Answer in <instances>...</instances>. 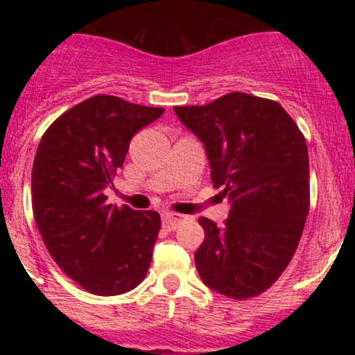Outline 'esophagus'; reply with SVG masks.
Segmentation results:
<instances>
[{
  "label": "esophagus",
  "mask_w": 355,
  "mask_h": 355,
  "mask_svg": "<svg viewBox=\"0 0 355 355\" xmlns=\"http://www.w3.org/2000/svg\"><path fill=\"white\" fill-rule=\"evenodd\" d=\"M180 222H182V215L173 214V211H165V214L162 215V223H164L166 230H175L178 225H180Z\"/></svg>",
  "instance_id": "1"
}]
</instances>
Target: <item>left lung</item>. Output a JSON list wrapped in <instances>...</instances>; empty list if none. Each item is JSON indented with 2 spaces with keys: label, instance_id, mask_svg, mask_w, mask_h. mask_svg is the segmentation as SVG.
<instances>
[{
  "label": "left lung",
  "instance_id": "left-lung-1",
  "mask_svg": "<svg viewBox=\"0 0 355 355\" xmlns=\"http://www.w3.org/2000/svg\"><path fill=\"white\" fill-rule=\"evenodd\" d=\"M173 110L203 141L214 187L232 205L222 227L198 218V275L230 299L260 295L291 263L309 214L304 133L277 101L242 92Z\"/></svg>",
  "mask_w": 355,
  "mask_h": 355
}]
</instances>
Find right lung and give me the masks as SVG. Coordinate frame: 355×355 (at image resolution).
Segmentation results:
<instances>
[{"label": "right lung", "mask_w": 355, "mask_h": 355, "mask_svg": "<svg viewBox=\"0 0 355 355\" xmlns=\"http://www.w3.org/2000/svg\"><path fill=\"white\" fill-rule=\"evenodd\" d=\"M112 95L67 110L48 126L31 172L33 215L58 267L89 294L120 295L148 272L160 215L112 207V185L138 130L164 115Z\"/></svg>", "instance_id": "right-lung-1"}]
</instances>
